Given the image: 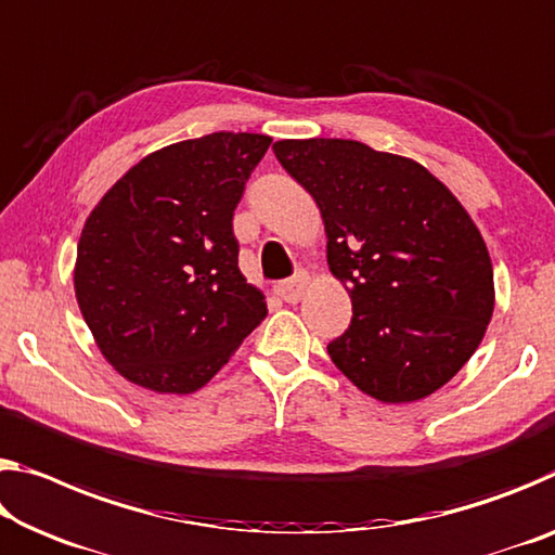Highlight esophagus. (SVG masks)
Wrapping results in <instances>:
<instances>
[{
    "instance_id": "esophagus-1",
    "label": "esophagus",
    "mask_w": 555,
    "mask_h": 555,
    "mask_svg": "<svg viewBox=\"0 0 555 555\" xmlns=\"http://www.w3.org/2000/svg\"><path fill=\"white\" fill-rule=\"evenodd\" d=\"M306 274L304 271H298V274L294 279H286V281H279L276 284V294L284 298L286 304H296L298 298L304 296V288H306Z\"/></svg>"
}]
</instances>
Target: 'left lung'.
Listing matches in <instances>:
<instances>
[{"instance_id":"1","label":"left lung","mask_w":555,"mask_h":555,"mask_svg":"<svg viewBox=\"0 0 555 555\" xmlns=\"http://www.w3.org/2000/svg\"><path fill=\"white\" fill-rule=\"evenodd\" d=\"M274 155L311 192L328 267L353 319L328 356L383 402L427 398L479 348L494 271L477 224L433 172L358 140H279Z\"/></svg>"}]
</instances>
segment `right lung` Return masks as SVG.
I'll use <instances>...</instances> for the list:
<instances>
[{
	"label": "right lung",
	"instance_id": "1",
	"mask_svg": "<svg viewBox=\"0 0 555 555\" xmlns=\"http://www.w3.org/2000/svg\"><path fill=\"white\" fill-rule=\"evenodd\" d=\"M271 138L212 133L147 155L105 192L78 242L76 298L130 383L188 395L267 315L232 219Z\"/></svg>",
	"mask_w": 555,
	"mask_h": 555
}]
</instances>
